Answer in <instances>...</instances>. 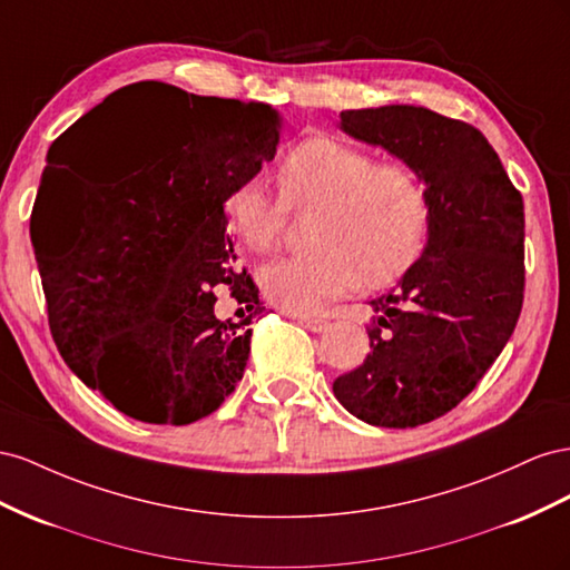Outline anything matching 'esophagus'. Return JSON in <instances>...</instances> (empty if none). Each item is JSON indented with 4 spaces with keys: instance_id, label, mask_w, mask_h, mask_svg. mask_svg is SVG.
Listing matches in <instances>:
<instances>
[{
    "instance_id": "obj_1",
    "label": "esophagus",
    "mask_w": 570,
    "mask_h": 570,
    "mask_svg": "<svg viewBox=\"0 0 570 570\" xmlns=\"http://www.w3.org/2000/svg\"><path fill=\"white\" fill-rule=\"evenodd\" d=\"M298 322L303 324L305 330H311V332H324V330L330 327V322L322 320V317H298Z\"/></svg>"
}]
</instances>
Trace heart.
Returning a JSON list of instances; mask_svg holds the SVG:
<instances>
[{
  "instance_id": "b5f03b06",
  "label": "heart",
  "mask_w": 570,
  "mask_h": 570,
  "mask_svg": "<svg viewBox=\"0 0 570 570\" xmlns=\"http://www.w3.org/2000/svg\"><path fill=\"white\" fill-rule=\"evenodd\" d=\"M282 198L259 176L226 193L229 232L253 253L269 250L282 234L286 203L320 205L311 253L286 255L257 269L265 298L286 313L320 311L357 286H384L420 257L432 205L417 174L334 136L296 142L279 165Z\"/></svg>"
}]
</instances>
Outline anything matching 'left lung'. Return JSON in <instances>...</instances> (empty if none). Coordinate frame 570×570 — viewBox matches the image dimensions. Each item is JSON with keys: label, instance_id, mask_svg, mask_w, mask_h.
I'll list each match as a JSON object with an SVG mask.
<instances>
[{"label": "left lung", "instance_id": "1", "mask_svg": "<svg viewBox=\"0 0 570 570\" xmlns=\"http://www.w3.org/2000/svg\"><path fill=\"white\" fill-rule=\"evenodd\" d=\"M338 128L411 167L430 193L422 255L377 313L361 367L334 396L367 425L417 428L473 392L511 338L523 307V198L475 126L428 107L338 114Z\"/></svg>", "mask_w": 570, "mask_h": 570}]
</instances>
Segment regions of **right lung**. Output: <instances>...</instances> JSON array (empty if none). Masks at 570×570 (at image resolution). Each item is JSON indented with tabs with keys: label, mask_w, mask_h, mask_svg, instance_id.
Returning a JSON list of instances; mask_svg holds the SVG:
<instances>
[{
	"label": "right lung",
	"mask_w": 570,
	"mask_h": 570,
	"mask_svg": "<svg viewBox=\"0 0 570 570\" xmlns=\"http://www.w3.org/2000/svg\"><path fill=\"white\" fill-rule=\"evenodd\" d=\"M279 134L272 105L142 80L105 97L47 153L40 198L76 195L63 240L47 236L40 209L30 229L55 344L128 417L190 425L240 382L248 324L265 305L236 267L222 205L274 159ZM222 283L238 321L214 315Z\"/></svg>",
	"instance_id": "add662e5"
}]
</instances>
